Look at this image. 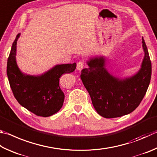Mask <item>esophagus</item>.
<instances>
[{
	"label": "esophagus",
	"mask_w": 157,
	"mask_h": 157,
	"mask_svg": "<svg viewBox=\"0 0 157 157\" xmlns=\"http://www.w3.org/2000/svg\"><path fill=\"white\" fill-rule=\"evenodd\" d=\"M85 66V64L84 62L82 61H79V62H78V64H77V69L79 70V71H81Z\"/></svg>",
	"instance_id": "1"
}]
</instances>
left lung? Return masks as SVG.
Masks as SVG:
<instances>
[{"label":"left lung","mask_w":157,"mask_h":157,"mask_svg":"<svg viewBox=\"0 0 157 157\" xmlns=\"http://www.w3.org/2000/svg\"><path fill=\"white\" fill-rule=\"evenodd\" d=\"M145 53L141 68L132 77L115 78L105 68L103 57L87 62L89 68L82 70L80 78L90 96L94 108L105 118H115L132 113L140 104L149 86L152 64L142 37Z\"/></svg>","instance_id":"obj_1"}]
</instances>
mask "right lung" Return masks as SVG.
<instances>
[{
    "label": "right lung",
    "mask_w": 157,
    "mask_h": 157,
    "mask_svg": "<svg viewBox=\"0 0 157 157\" xmlns=\"http://www.w3.org/2000/svg\"><path fill=\"white\" fill-rule=\"evenodd\" d=\"M20 33L13 42L7 59V75L16 100L22 106L40 117H49L60 110L64 95L59 88L62 75L73 72L76 63L58 64L39 76L22 73L16 61V44Z\"/></svg>",
    "instance_id": "add662e5"
}]
</instances>
